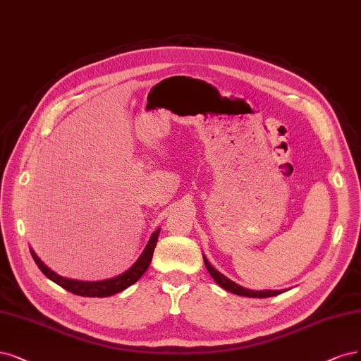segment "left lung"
Returning a JSON list of instances; mask_svg holds the SVG:
<instances>
[{
    "label": "left lung",
    "instance_id": "left-lung-1",
    "mask_svg": "<svg viewBox=\"0 0 361 361\" xmlns=\"http://www.w3.org/2000/svg\"><path fill=\"white\" fill-rule=\"evenodd\" d=\"M203 259H204V264H206V269L209 270L210 276H212L215 279V282L219 285V287H222L224 290H227L233 294H238V295H243V297H255V299H266V297H273V295H278L281 294L282 291H271V290H266V291H252V290H247V288H243L240 287V285H238L235 282L230 281L228 278H226L222 275V273H219L216 269H214V266H210V263L207 261V258L203 255Z\"/></svg>",
    "mask_w": 361,
    "mask_h": 361
}]
</instances>
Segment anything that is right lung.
Here are the masks:
<instances>
[{"label":"right lung","instance_id":"add662e5","mask_svg":"<svg viewBox=\"0 0 361 361\" xmlns=\"http://www.w3.org/2000/svg\"><path fill=\"white\" fill-rule=\"evenodd\" d=\"M158 235H159V230H157L151 235V240L147 242L145 251L142 252L140 258L133 264V267H130L127 271H123L122 275H119L116 278L106 279V281H97V282H85V281H74V279L62 278V276L56 275V273L52 271L49 267H46V264L39 257L35 255V252L32 250H30V251L35 261V264L39 266V269L43 271V275H46L49 279L58 283L59 287H62L73 294L83 295V297H109V295H114L116 293H121L126 288H128L130 285L137 282L142 278V275L146 271L149 264H151L154 250H155L157 242H158Z\"/></svg>","mask_w":361,"mask_h":361}]
</instances>
